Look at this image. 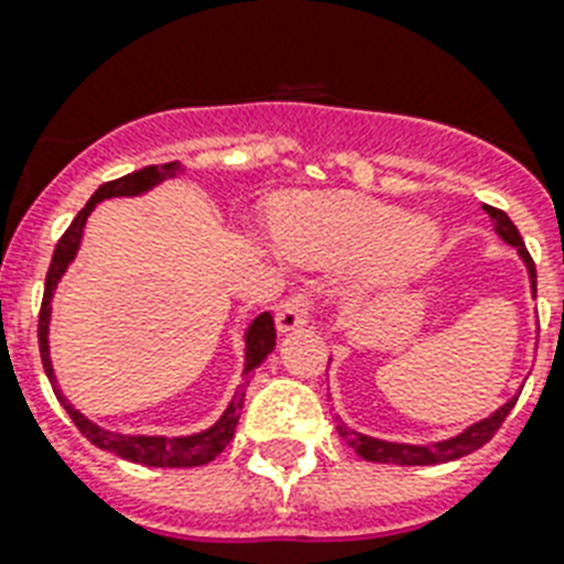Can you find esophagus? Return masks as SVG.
<instances>
[{
  "label": "esophagus",
  "instance_id": "esophagus-1",
  "mask_svg": "<svg viewBox=\"0 0 564 564\" xmlns=\"http://www.w3.org/2000/svg\"><path fill=\"white\" fill-rule=\"evenodd\" d=\"M306 318H310V295L306 292H295V295L283 297L281 304H278V313H274V324H278L281 333L304 327Z\"/></svg>",
  "mask_w": 564,
  "mask_h": 564
}]
</instances>
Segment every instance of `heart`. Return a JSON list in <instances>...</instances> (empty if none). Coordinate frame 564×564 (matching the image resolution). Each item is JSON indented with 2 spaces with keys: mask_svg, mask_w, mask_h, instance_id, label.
<instances>
[{
  "mask_svg": "<svg viewBox=\"0 0 564 564\" xmlns=\"http://www.w3.org/2000/svg\"><path fill=\"white\" fill-rule=\"evenodd\" d=\"M274 231L283 249L313 263H345L368 258L370 274L393 281L429 258L437 228L423 217H402L386 203L365 196H315L278 210Z\"/></svg>",
  "mask_w": 564,
  "mask_h": 564,
  "instance_id": "b5f03b06",
  "label": "heart"
}]
</instances>
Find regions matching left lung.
<instances>
[{
    "mask_svg": "<svg viewBox=\"0 0 564 564\" xmlns=\"http://www.w3.org/2000/svg\"><path fill=\"white\" fill-rule=\"evenodd\" d=\"M489 217L496 219V231L505 237L510 246H516L521 254V260L528 263V272H530V283H533V292H535V263L530 258V251L524 249V240H521L519 228L512 226V219L507 217L501 208H492V205H484ZM516 400H510L507 405L496 411L492 416L487 420H480V423L469 425L464 434H457L452 441H443V443H432V446H405V443H388V441H377V437H368V434H359L354 429H347L345 423L336 425L338 434H341V441L347 446L354 448L356 455L365 457V460H373V464H397V466H434V464H446V460H457V457L469 455L475 448H480L484 443H489L496 437V432L501 429V423L507 420V414L512 411Z\"/></svg>",
    "mask_w": 564,
    "mask_h": 564,
    "instance_id": "1",
    "label": "left lung"
}]
</instances>
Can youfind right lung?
Here are the masks:
<instances>
[{"label": "right lung", "mask_w": 564, "mask_h": 564, "mask_svg": "<svg viewBox=\"0 0 564 564\" xmlns=\"http://www.w3.org/2000/svg\"><path fill=\"white\" fill-rule=\"evenodd\" d=\"M178 171V164H150V167H141L135 173H127L121 178H112L107 185H100L95 194H91L89 203L80 208L75 219H72V226L63 231V237L57 240V249H54L52 267H48V274H45V292H43V304H40V322H36V338H40V356H43V368L48 373V382H52L54 393H57V400L63 402V409L68 411L72 416V423L80 429L86 441L95 443L98 448H107L112 455L123 457V460H132V464H144V466H171V469H178V466H203L208 460L223 452V448L231 443L237 429V420H240L242 411V400H246V391H237L231 405L226 409V414L219 416L217 423L210 425L208 432L191 434V437H130V434H112L107 429H100V425L89 423L80 411H75L63 400V393H59L57 382H54L52 373V359H48V315H52V292L57 286L59 274L66 272V267L72 263V258L77 254V246H80V235H84L86 217L91 214V208L100 203V199H109V196H135L141 191H148V187L159 185L162 178L173 176ZM274 347V318L272 313L258 315L254 322H251L249 333H246V379L254 373V368L263 365L269 354H272Z\"/></svg>", "instance_id": "1"}]
</instances>
